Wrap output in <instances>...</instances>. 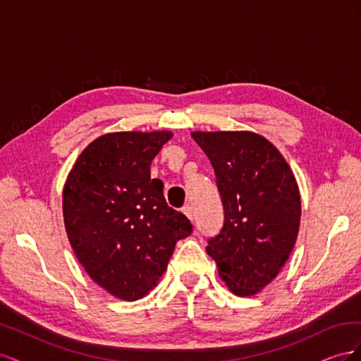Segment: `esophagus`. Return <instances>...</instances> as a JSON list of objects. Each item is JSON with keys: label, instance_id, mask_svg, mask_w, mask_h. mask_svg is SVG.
<instances>
[{"label": "esophagus", "instance_id": "esophagus-1", "mask_svg": "<svg viewBox=\"0 0 361 361\" xmlns=\"http://www.w3.org/2000/svg\"><path fill=\"white\" fill-rule=\"evenodd\" d=\"M182 212H183L185 215H187V216L190 218V220H192V207H191V206H188V204L185 206L183 209H182Z\"/></svg>", "mask_w": 361, "mask_h": 361}]
</instances>
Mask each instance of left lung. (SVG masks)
I'll list each match as a JSON object with an SVG mask.
<instances>
[{"label": "left lung", "mask_w": 361, "mask_h": 361, "mask_svg": "<svg viewBox=\"0 0 361 361\" xmlns=\"http://www.w3.org/2000/svg\"><path fill=\"white\" fill-rule=\"evenodd\" d=\"M209 158L224 223L206 251L221 279L250 297L276 279L297 241L301 200L288 162L253 133H192Z\"/></svg>", "instance_id": "1"}]
</instances>
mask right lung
I'll use <instances>...</instances> for the list:
<instances>
[{
    "label": "right lung",
    "mask_w": 361,
    "mask_h": 361,
    "mask_svg": "<svg viewBox=\"0 0 361 361\" xmlns=\"http://www.w3.org/2000/svg\"><path fill=\"white\" fill-rule=\"evenodd\" d=\"M171 133H114L96 138L71 170L63 191L64 226L93 281L135 301L157 285L191 221L164 199L150 162Z\"/></svg>",
    "instance_id": "right-lung-1"
}]
</instances>
